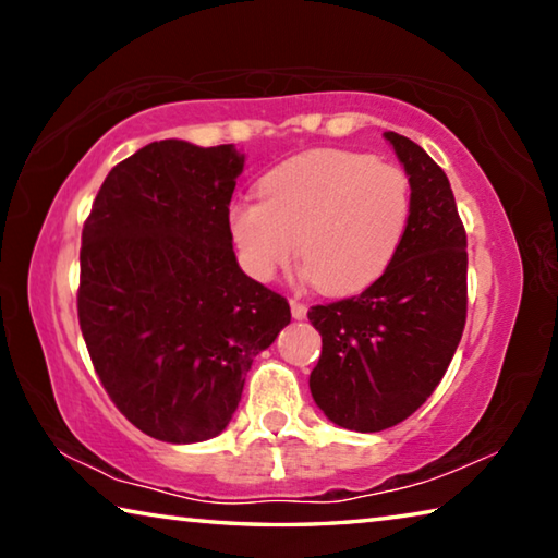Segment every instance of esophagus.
Instances as JSON below:
<instances>
[{"label":"esophagus","instance_id":"1","mask_svg":"<svg viewBox=\"0 0 558 558\" xmlns=\"http://www.w3.org/2000/svg\"><path fill=\"white\" fill-rule=\"evenodd\" d=\"M290 313H292V319H305L307 317V307L302 305V302H298V300H290Z\"/></svg>","mask_w":558,"mask_h":558}]
</instances>
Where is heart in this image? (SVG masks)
<instances>
[{"label": "heart", "instance_id": "obj_1", "mask_svg": "<svg viewBox=\"0 0 558 558\" xmlns=\"http://www.w3.org/2000/svg\"><path fill=\"white\" fill-rule=\"evenodd\" d=\"M260 202H235L229 231L243 268L272 280L298 256L305 276L332 298L379 280L411 219L403 169L352 149H310L260 179Z\"/></svg>", "mask_w": 558, "mask_h": 558}]
</instances>
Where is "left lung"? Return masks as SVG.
<instances>
[{
  "instance_id": "obj_1",
  "label": "left lung",
  "mask_w": 558,
  "mask_h": 558,
  "mask_svg": "<svg viewBox=\"0 0 558 558\" xmlns=\"http://www.w3.org/2000/svg\"><path fill=\"white\" fill-rule=\"evenodd\" d=\"M411 182V219L389 270L362 295L307 313L323 335L310 391L329 421L379 433L436 391L468 315V239L442 169L399 132H384Z\"/></svg>"
}]
</instances>
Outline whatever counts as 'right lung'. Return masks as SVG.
Returning a JSON list of instances; mask_svg holds the SVG:
<instances>
[{
  "label": "right lung",
  "instance_id": "add662e5",
  "mask_svg": "<svg viewBox=\"0 0 558 558\" xmlns=\"http://www.w3.org/2000/svg\"><path fill=\"white\" fill-rule=\"evenodd\" d=\"M245 155L233 145L149 143L110 169L81 239L78 319L120 413L147 436L216 438L253 359L290 305L245 276L229 204Z\"/></svg>",
  "mask_w": 558,
  "mask_h": 558
}]
</instances>
